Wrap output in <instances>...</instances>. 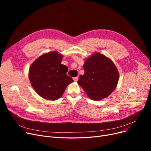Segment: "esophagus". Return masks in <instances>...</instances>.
<instances>
[{
	"label": "esophagus",
	"instance_id": "obj_1",
	"mask_svg": "<svg viewBox=\"0 0 151 151\" xmlns=\"http://www.w3.org/2000/svg\"><path fill=\"white\" fill-rule=\"evenodd\" d=\"M73 80H74V81L76 82V81L78 80V76H76V77H75V78H73Z\"/></svg>",
	"mask_w": 151,
	"mask_h": 151
}]
</instances>
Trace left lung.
<instances>
[{
	"label": "left lung",
	"mask_w": 151,
	"mask_h": 151,
	"mask_svg": "<svg viewBox=\"0 0 151 151\" xmlns=\"http://www.w3.org/2000/svg\"><path fill=\"white\" fill-rule=\"evenodd\" d=\"M84 74L78 84L93 100L106 98L116 89L119 74L113 62L104 54L96 52L85 60Z\"/></svg>",
	"instance_id": "left-lung-1"
}]
</instances>
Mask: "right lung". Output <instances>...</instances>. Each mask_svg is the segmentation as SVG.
Returning <instances> with one entry per match:
<instances>
[{
	"label": "right lung",
	"mask_w": 151,
	"mask_h": 151,
	"mask_svg": "<svg viewBox=\"0 0 151 151\" xmlns=\"http://www.w3.org/2000/svg\"><path fill=\"white\" fill-rule=\"evenodd\" d=\"M63 55L58 51L42 54L30 65L29 78L32 86L40 96L48 100H56L73 83L66 73L68 68L61 64Z\"/></svg>",
	"instance_id": "1"
}]
</instances>
